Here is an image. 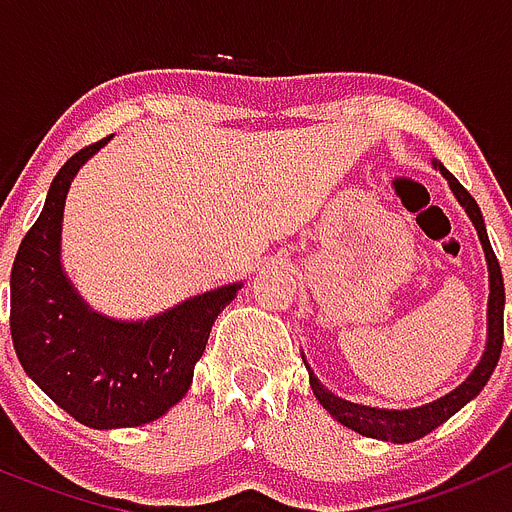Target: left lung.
<instances>
[{
    "label": "left lung",
    "instance_id": "left-lung-1",
    "mask_svg": "<svg viewBox=\"0 0 512 512\" xmlns=\"http://www.w3.org/2000/svg\"><path fill=\"white\" fill-rule=\"evenodd\" d=\"M441 175L446 177L448 185H451L456 201L464 206V211L469 213L471 224L477 229L479 242H482L484 257H487V270H490V301H487V348H484L482 361L477 363V368L466 376V381H461L453 391H448L446 397L435 399L430 404H422V407H412V410H376V407H363V404L345 402V399L335 397L332 391L324 389L319 384V379L311 373L309 368V384L314 397L319 399L324 410L330 412L340 425L355 430V433L366 435V438H379V441H391V443H412L422 435L433 433L438 425L453 417L456 412L464 407L466 402L477 397L479 391L484 389V384L490 381L492 371H495L497 361H500L502 340H505V332H502V309H505V286H502V273L500 262H497L495 252H492L490 237H487V229H484L482 211H479L477 201L471 198L469 190L461 185L451 172L443 167V164L433 162Z\"/></svg>",
    "mask_w": 512,
    "mask_h": 512
}]
</instances>
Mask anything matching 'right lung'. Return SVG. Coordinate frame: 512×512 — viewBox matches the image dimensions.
<instances>
[{
    "label": "right lung",
    "instance_id": "add662e5",
    "mask_svg": "<svg viewBox=\"0 0 512 512\" xmlns=\"http://www.w3.org/2000/svg\"><path fill=\"white\" fill-rule=\"evenodd\" d=\"M108 141L84 146L53 177L10 275V330L22 368L61 410L97 430L136 428L175 407L193 384L213 322L242 288H213L141 322L84 304L61 268V219L74 175Z\"/></svg>",
    "mask_w": 512,
    "mask_h": 512
}]
</instances>
